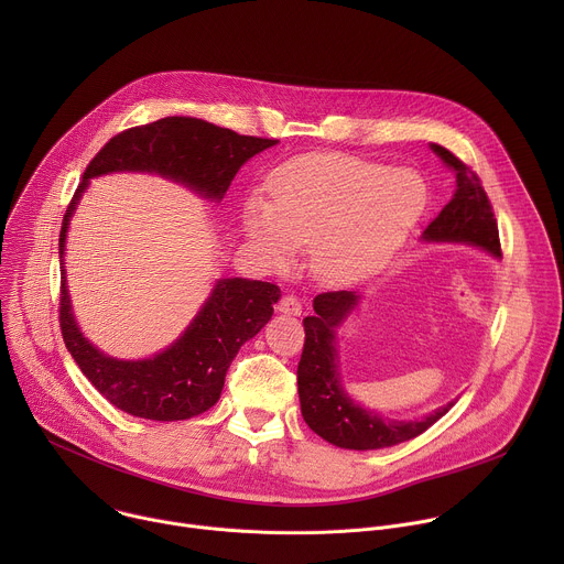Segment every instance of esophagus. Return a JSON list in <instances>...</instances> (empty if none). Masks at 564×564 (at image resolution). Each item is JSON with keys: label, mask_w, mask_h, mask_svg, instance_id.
Here are the masks:
<instances>
[{"label": "esophagus", "mask_w": 564, "mask_h": 564, "mask_svg": "<svg viewBox=\"0 0 564 564\" xmlns=\"http://www.w3.org/2000/svg\"><path fill=\"white\" fill-rule=\"evenodd\" d=\"M276 310L283 312V314H294L296 316V314H301L303 305H301V301L294 294H283L279 299V303H276Z\"/></svg>", "instance_id": "1"}]
</instances>
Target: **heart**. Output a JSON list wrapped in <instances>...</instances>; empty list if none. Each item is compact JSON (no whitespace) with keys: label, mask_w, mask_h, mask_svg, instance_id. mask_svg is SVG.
Segmentation results:
<instances>
[{"label":"heart","mask_w":564,"mask_h":564,"mask_svg":"<svg viewBox=\"0 0 564 564\" xmlns=\"http://www.w3.org/2000/svg\"><path fill=\"white\" fill-rule=\"evenodd\" d=\"M270 200L250 198L243 227L274 265L312 248L314 272L352 283L377 272L420 223L429 187L411 170H388L344 153H305L270 176Z\"/></svg>","instance_id":"b5f03b06"}]
</instances>
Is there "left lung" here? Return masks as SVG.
I'll return each instance as SVG.
<instances>
[{
    "mask_svg": "<svg viewBox=\"0 0 564 564\" xmlns=\"http://www.w3.org/2000/svg\"><path fill=\"white\" fill-rule=\"evenodd\" d=\"M431 149L455 174L457 189L448 205H444L424 229V238L468 243L494 257H502L498 220L481 181L446 147L431 144ZM357 301L359 294L348 290L324 292L314 299V316L303 318L305 341L296 368V383L301 415L318 437L341 448L372 451L422 435L455 406V401H448L446 406L415 422L388 420L355 404L339 381L335 328L350 314Z\"/></svg>",
    "mask_w": 564,
    "mask_h": 564,
    "instance_id": "8db88e82",
    "label": "left lung"
}]
</instances>
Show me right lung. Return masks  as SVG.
I'll use <instances>...</instances> for the list:
<instances>
[{"label": "right lung", "mask_w": 564, "mask_h": 564, "mask_svg": "<svg viewBox=\"0 0 564 564\" xmlns=\"http://www.w3.org/2000/svg\"><path fill=\"white\" fill-rule=\"evenodd\" d=\"M276 142L240 135L198 118L172 116L113 135L87 165L59 231V330L79 370L116 409L155 422L189 420L209 411L220 397L229 364L240 346L272 318V305L281 290L265 281L223 279L185 335L165 352L142 361H120L102 355L75 324L64 276L68 218L89 178L111 172H151L183 183L205 198L220 200L243 163Z\"/></svg>", "instance_id": "right-lung-1"}]
</instances>
